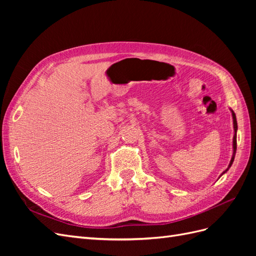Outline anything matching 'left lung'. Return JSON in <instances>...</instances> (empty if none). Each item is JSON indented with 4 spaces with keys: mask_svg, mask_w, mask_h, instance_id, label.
Here are the masks:
<instances>
[{
    "mask_svg": "<svg viewBox=\"0 0 256 256\" xmlns=\"http://www.w3.org/2000/svg\"><path fill=\"white\" fill-rule=\"evenodd\" d=\"M232 115H233V122H234V131H235V134H234V138H233V148H234V152H233V157H232V159H230V164H228V168L226 170V171H224L222 174H224L226 173L228 170L230 168V166L233 164V161H234V158H235V154H236V148H237V136H236V132H237V120H236V115H235V113L232 111Z\"/></svg>",
    "mask_w": 256,
    "mask_h": 256,
    "instance_id": "1",
    "label": "left lung"
}]
</instances>
